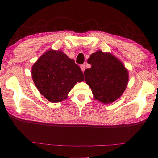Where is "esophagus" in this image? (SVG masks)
Listing matches in <instances>:
<instances>
[{
	"instance_id": "obj_1",
	"label": "esophagus",
	"mask_w": 158,
	"mask_h": 158,
	"mask_svg": "<svg viewBox=\"0 0 158 158\" xmlns=\"http://www.w3.org/2000/svg\"><path fill=\"white\" fill-rule=\"evenodd\" d=\"M80 68H81L82 72H83V73H84V70H85V65H84V64H82V65H80Z\"/></svg>"
}]
</instances>
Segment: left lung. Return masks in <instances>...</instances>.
<instances>
[{
    "label": "left lung",
    "instance_id": "obj_1",
    "mask_svg": "<svg viewBox=\"0 0 158 158\" xmlns=\"http://www.w3.org/2000/svg\"><path fill=\"white\" fill-rule=\"evenodd\" d=\"M91 68L84 71L85 81L91 89L94 99L104 104L111 103L126 89L128 72L123 64L110 53L97 51L88 59Z\"/></svg>",
    "mask_w": 158,
    "mask_h": 158
}]
</instances>
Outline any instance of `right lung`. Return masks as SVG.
<instances>
[{"mask_svg": "<svg viewBox=\"0 0 158 158\" xmlns=\"http://www.w3.org/2000/svg\"><path fill=\"white\" fill-rule=\"evenodd\" d=\"M31 73L39 92L52 102L65 100L75 84L84 80L79 66L60 50L51 49L42 54Z\"/></svg>", "mask_w": 158, "mask_h": 158, "instance_id": "right-lung-1", "label": "right lung"}]
</instances>
